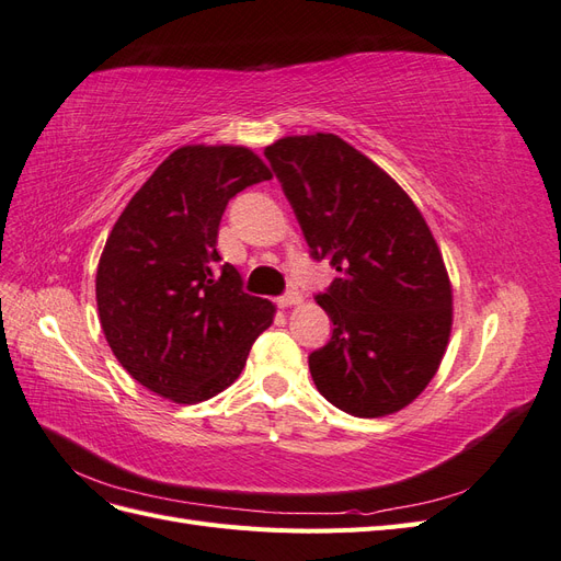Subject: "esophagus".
Returning a JSON list of instances; mask_svg holds the SVG:
<instances>
[{
    "label": "esophagus",
    "mask_w": 561,
    "mask_h": 561,
    "mask_svg": "<svg viewBox=\"0 0 561 561\" xmlns=\"http://www.w3.org/2000/svg\"><path fill=\"white\" fill-rule=\"evenodd\" d=\"M297 304H301V295L299 293H287V295L278 297V307L280 309H290V307H297Z\"/></svg>",
    "instance_id": "34e87169"
}]
</instances>
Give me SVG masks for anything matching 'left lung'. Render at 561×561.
Wrapping results in <instances>:
<instances>
[{
  "instance_id": "8db88e82",
  "label": "left lung",
  "mask_w": 561,
  "mask_h": 561,
  "mask_svg": "<svg viewBox=\"0 0 561 561\" xmlns=\"http://www.w3.org/2000/svg\"><path fill=\"white\" fill-rule=\"evenodd\" d=\"M313 260L339 276L318 307L332 339L309 355L320 396L377 419L431 383L451 334V280L433 231L383 168L334 133L285 135L264 149Z\"/></svg>"
}]
</instances>
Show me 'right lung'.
<instances>
[{"label": "right lung", "mask_w": 561, "mask_h": 561, "mask_svg": "<svg viewBox=\"0 0 561 561\" xmlns=\"http://www.w3.org/2000/svg\"><path fill=\"white\" fill-rule=\"evenodd\" d=\"M271 180L241 145H184L128 201L95 274L100 325L128 375L165 400L196 404L229 388L276 307L217 266L219 219L245 186Z\"/></svg>", "instance_id": "1"}]
</instances>
